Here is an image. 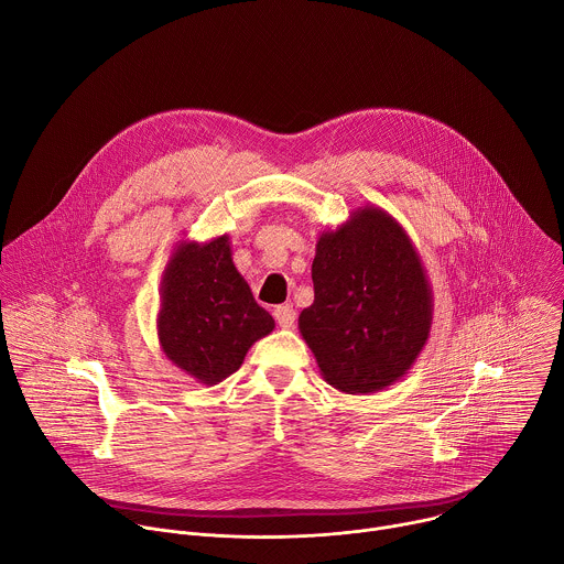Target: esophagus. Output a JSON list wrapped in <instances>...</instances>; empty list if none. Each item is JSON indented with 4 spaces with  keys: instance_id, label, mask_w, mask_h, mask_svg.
Returning <instances> with one entry per match:
<instances>
[{
    "instance_id": "esophagus-1",
    "label": "esophagus",
    "mask_w": 564,
    "mask_h": 564,
    "mask_svg": "<svg viewBox=\"0 0 564 564\" xmlns=\"http://www.w3.org/2000/svg\"><path fill=\"white\" fill-rule=\"evenodd\" d=\"M274 318H276V324H279L281 328L288 330V328L294 326L296 312H294L292 305H276V307H274Z\"/></svg>"
}]
</instances>
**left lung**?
<instances>
[{
    "label": "left lung",
    "mask_w": 564,
    "mask_h": 564,
    "mask_svg": "<svg viewBox=\"0 0 564 564\" xmlns=\"http://www.w3.org/2000/svg\"><path fill=\"white\" fill-rule=\"evenodd\" d=\"M312 283L299 330L333 388L368 394L411 370L431 335L433 290L411 236L388 212L366 205L321 231Z\"/></svg>",
    "instance_id": "left-lung-1"
}]
</instances>
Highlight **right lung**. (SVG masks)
Masks as SVG:
<instances>
[{
	"label": "right lung",
	"mask_w": 564,
	"mask_h": 564,
	"mask_svg": "<svg viewBox=\"0 0 564 564\" xmlns=\"http://www.w3.org/2000/svg\"><path fill=\"white\" fill-rule=\"evenodd\" d=\"M155 324L165 357L205 386L236 372L248 350L274 330L272 314L231 261L227 234L174 248L160 281Z\"/></svg>",
	"instance_id": "obj_1"
}]
</instances>
